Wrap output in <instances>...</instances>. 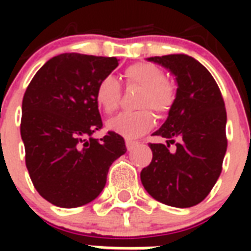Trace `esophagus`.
I'll use <instances>...</instances> for the list:
<instances>
[{
  "label": "esophagus",
  "instance_id": "34e87169",
  "mask_svg": "<svg viewBox=\"0 0 251 251\" xmlns=\"http://www.w3.org/2000/svg\"><path fill=\"white\" fill-rule=\"evenodd\" d=\"M138 145V142L137 141H131V140H126V148H127V151L130 152V151H133L134 148Z\"/></svg>",
  "mask_w": 251,
  "mask_h": 251
}]
</instances>
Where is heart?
Listing matches in <instances>:
<instances>
[{
  "label": "heart",
  "instance_id": "obj_1",
  "mask_svg": "<svg viewBox=\"0 0 251 251\" xmlns=\"http://www.w3.org/2000/svg\"><path fill=\"white\" fill-rule=\"evenodd\" d=\"M127 86L144 90L138 107H151L158 114L168 113L175 102L174 88L167 83L163 70L151 63H136L125 70ZM95 100L99 109L111 114L118 109L121 100V86L114 76H104L97 86ZM153 114L148 109L134 113H121L107 121V127L120 136L133 140L145 134L153 127Z\"/></svg>",
  "mask_w": 251,
  "mask_h": 251
}]
</instances>
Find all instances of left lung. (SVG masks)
Wrapping results in <instances>:
<instances>
[{"mask_svg": "<svg viewBox=\"0 0 251 251\" xmlns=\"http://www.w3.org/2000/svg\"><path fill=\"white\" fill-rule=\"evenodd\" d=\"M167 68L177 83L168 118L153 136L167 138L149 144L152 163L141 171V183L153 199L187 208L210 194L226 154L227 115L221 90L208 70L184 53L148 57ZM169 143L176 151H169Z\"/></svg>", "mask_w": 251, "mask_h": 251, "instance_id": "left-lung-1", "label": "left lung"}]
</instances>
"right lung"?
Here are the masks:
<instances>
[{
	"label": "right lung",
	"instance_id": "1",
	"mask_svg": "<svg viewBox=\"0 0 251 251\" xmlns=\"http://www.w3.org/2000/svg\"><path fill=\"white\" fill-rule=\"evenodd\" d=\"M117 57L62 53L36 72L23 99L25 164L37 192L63 208L93 201L111 164L126 153L125 140L102 127L95 90L117 68Z\"/></svg>",
	"mask_w": 251,
	"mask_h": 251
}]
</instances>
